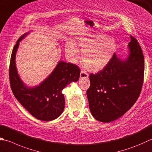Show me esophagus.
Here are the masks:
<instances>
[{
    "mask_svg": "<svg viewBox=\"0 0 152 152\" xmlns=\"http://www.w3.org/2000/svg\"><path fill=\"white\" fill-rule=\"evenodd\" d=\"M88 76H89L88 74L86 73L85 71L84 70L81 71V72H80V78H88Z\"/></svg>",
    "mask_w": 152,
    "mask_h": 152,
    "instance_id": "obj_1",
    "label": "esophagus"
}]
</instances>
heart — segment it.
Instances as JSON below:
<instances>
[{
  "label": "heart",
  "instance_id": "1",
  "mask_svg": "<svg viewBox=\"0 0 152 152\" xmlns=\"http://www.w3.org/2000/svg\"><path fill=\"white\" fill-rule=\"evenodd\" d=\"M82 50V60L87 70L93 72L104 69L111 61L117 48L114 38L104 34L78 37L73 42L68 41L65 50L71 61H75Z\"/></svg>",
  "mask_w": 152,
  "mask_h": 152
}]
</instances>
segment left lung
<instances>
[{
  "label": "left lung",
  "instance_id": "1",
  "mask_svg": "<svg viewBox=\"0 0 152 152\" xmlns=\"http://www.w3.org/2000/svg\"><path fill=\"white\" fill-rule=\"evenodd\" d=\"M130 39L126 58L115 53L104 69L90 75L89 107L92 116L99 121L109 123L118 119L132 107L141 92L144 55L137 40L132 36Z\"/></svg>",
  "mask_w": 152,
  "mask_h": 152
}]
</instances>
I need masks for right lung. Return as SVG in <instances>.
Listing matches in <instances>:
<instances>
[{"label": "right lung", "instance_id": "add662e5", "mask_svg": "<svg viewBox=\"0 0 152 152\" xmlns=\"http://www.w3.org/2000/svg\"><path fill=\"white\" fill-rule=\"evenodd\" d=\"M29 33L18 39L12 53L9 69L11 89L15 97L33 117L43 121H53L60 117L64 111L62 90L71 82L78 81L80 70L75 64L59 61L52 72L39 84L34 87L27 86L18 72L16 55L20 42Z\"/></svg>", "mask_w": 152, "mask_h": 152}]
</instances>
